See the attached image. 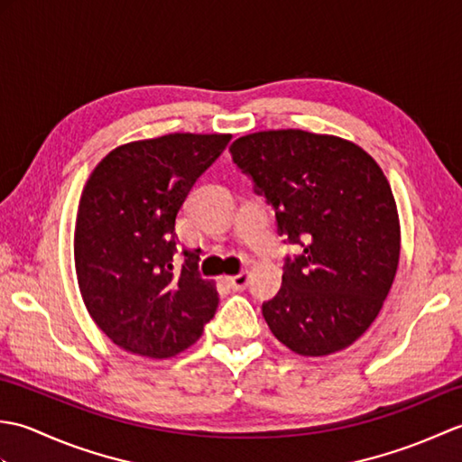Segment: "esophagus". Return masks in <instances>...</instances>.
Wrapping results in <instances>:
<instances>
[{
    "label": "esophagus",
    "mask_w": 462,
    "mask_h": 462,
    "mask_svg": "<svg viewBox=\"0 0 462 462\" xmlns=\"http://www.w3.org/2000/svg\"><path fill=\"white\" fill-rule=\"evenodd\" d=\"M226 282H228V286L232 290H246L248 282H250V273L248 272H240V273H236V276L226 278Z\"/></svg>",
    "instance_id": "obj_1"
}]
</instances>
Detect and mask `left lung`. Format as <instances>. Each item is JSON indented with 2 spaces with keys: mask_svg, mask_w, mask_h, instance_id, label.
I'll return each mask as SVG.
<instances>
[{
  "mask_svg": "<svg viewBox=\"0 0 462 462\" xmlns=\"http://www.w3.org/2000/svg\"><path fill=\"white\" fill-rule=\"evenodd\" d=\"M234 164L276 212L282 288L262 303L268 328L300 356H329L365 333L393 283L401 234L391 186L357 144L298 129L254 133Z\"/></svg>",
  "mask_w": 462,
  "mask_h": 462,
  "instance_id": "left-lung-1",
  "label": "left lung"
}]
</instances>
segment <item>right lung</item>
Listing matches in <instances>:
<instances>
[{"instance_id": "add662e5", "label": "right lung", "mask_w": 462, "mask_h": 462, "mask_svg": "<svg viewBox=\"0 0 462 462\" xmlns=\"http://www.w3.org/2000/svg\"><path fill=\"white\" fill-rule=\"evenodd\" d=\"M230 134L174 133L123 144L87 180L75 263L91 318L115 346L166 359L190 347L218 308L200 250L179 252L176 216Z\"/></svg>"}]
</instances>
